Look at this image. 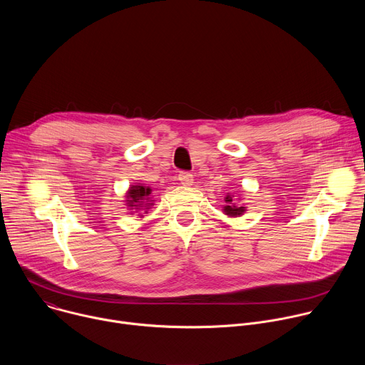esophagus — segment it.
<instances>
[{
    "mask_svg": "<svg viewBox=\"0 0 365 365\" xmlns=\"http://www.w3.org/2000/svg\"><path fill=\"white\" fill-rule=\"evenodd\" d=\"M178 179L180 180V183H182L183 186H190V185L193 183V175H190L189 172H180L179 176H178Z\"/></svg>",
    "mask_w": 365,
    "mask_h": 365,
    "instance_id": "esophagus-1",
    "label": "esophagus"
}]
</instances>
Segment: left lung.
<instances>
[{
	"label": "left lung",
	"instance_id": "1",
	"mask_svg": "<svg viewBox=\"0 0 365 365\" xmlns=\"http://www.w3.org/2000/svg\"><path fill=\"white\" fill-rule=\"evenodd\" d=\"M227 206H224V212L230 217H237V215H242V212L245 211L244 206H235V203H232V197L230 195H227L225 197Z\"/></svg>",
	"mask_w": 365,
	"mask_h": 365
}]
</instances>
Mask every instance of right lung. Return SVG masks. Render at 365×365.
I'll list each match as a JSON object with an SVG mask.
<instances>
[{
    "mask_svg": "<svg viewBox=\"0 0 365 365\" xmlns=\"http://www.w3.org/2000/svg\"><path fill=\"white\" fill-rule=\"evenodd\" d=\"M150 193H151V189L150 187H145V186H141V185H135V186H131L130 190H128V206H134L135 210H148L147 206L151 205V200H150Z\"/></svg>",
    "mask_w": 365,
    "mask_h": 365,
    "instance_id": "right-lung-1",
    "label": "right lung"
}]
</instances>
